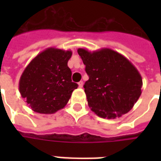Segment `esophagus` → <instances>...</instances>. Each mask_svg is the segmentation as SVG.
<instances>
[{
  "label": "esophagus",
  "instance_id": "34e87169",
  "mask_svg": "<svg viewBox=\"0 0 161 161\" xmlns=\"http://www.w3.org/2000/svg\"><path fill=\"white\" fill-rule=\"evenodd\" d=\"M78 87H79V88H83V81H80V82H78Z\"/></svg>",
  "mask_w": 161,
  "mask_h": 161
}]
</instances>
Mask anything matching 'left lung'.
Instances as JSON below:
<instances>
[{"label":"left lung","instance_id":"left-lung-1","mask_svg":"<svg viewBox=\"0 0 161 161\" xmlns=\"http://www.w3.org/2000/svg\"><path fill=\"white\" fill-rule=\"evenodd\" d=\"M78 53L89 77L83 88L91 110L98 117L115 119L132 109L143 85L132 63L110 48L93 52L78 48Z\"/></svg>","mask_w":161,"mask_h":161}]
</instances>
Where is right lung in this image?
<instances>
[{
  "instance_id": "add662e5",
  "label": "right lung",
  "mask_w": 161,
  "mask_h": 161,
  "mask_svg": "<svg viewBox=\"0 0 161 161\" xmlns=\"http://www.w3.org/2000/svg\"><path fill=\"white\" fill-rule=\"evenodd\" d=\"M72 51L48 47L24 69L19 81L21 97L34 112L54 114L68 103L78 84L72 82L68 62Z\"/></svg>"
}]
</instances>
